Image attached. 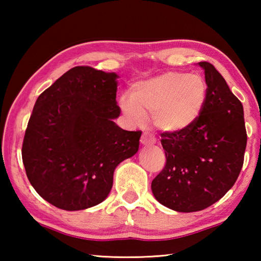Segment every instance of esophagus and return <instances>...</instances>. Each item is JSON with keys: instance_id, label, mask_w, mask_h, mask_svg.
I'll list each match as a JSON object with an SVG mask.
<instances>
[{"instance_id": "34e87169", "label": "esophagus", "mask_w": 261, "mask_h": 261, "mask_svg": "<svg viewBox=\"0 0 261 261\" xmlns=\"http://www.w3.org/2000/svg\"><path fill=\"white\" fill-rule=\"evenodd\" d=\"M140 143L144 145V146H151V145L155 144V138L152 135H149L148 132H144L143 136H141Z\"/></svg>"}]
</instances>
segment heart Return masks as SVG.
Returning <instances> with one entry per match:
<instances>
[{"label":"heart","instance_id":"obj_1","mask_svg":"<svg viewBox=\"0 0 261 261\" xmlns=\"http://www.w3.org/2000/svg\"><path fill=\"white\" fill-rule=\"evenodd\" d=\"M206 101L207 85L201 76L168 71L135 84L130 98L123 95L120 99V107L134 124L151 114L159 130L179 134L196 124Z\"/></svg>","mask_w":261,"mask_h":261}]
</instances>
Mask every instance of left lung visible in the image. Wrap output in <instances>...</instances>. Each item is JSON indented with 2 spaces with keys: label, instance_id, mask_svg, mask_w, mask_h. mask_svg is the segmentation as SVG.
<instances>
[{
  "label": "left lung",
  "instance_id": "obj_1",
  "mask_svg": "<svg viewBox=\"0 0 261 261\" xmlns=\"http://www.w3.org/2000/svg\"><path fill=\"white\" fill-rule=\"evenodd\" d=\"M198 65L205 72V109L191 129L161 134L167 163L151 185L161 205L183 213L207 208L232 188L246 148L242 102L213 65Z\"/></svg>",
  "mask_w": 261,
  "mask_h": 261
}]
</instances>
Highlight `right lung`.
<instances>
[{
  "label": "right lung",
  "instance_id": "add662e5",
  "mask_svg": "<svg viewBox=\"0 0 261 261\" xmlns=\"http://www.w3.org/2000/svg\"><path fill=\"white\" fill-rule=\"evenodd\" d=\"M118 74L70 69L39 95L21 156L30 183L49 204L81 211L102 202L114 171L138 152L141 131L114 122Z\"/></svg>",
  "mask_w": 261,
  "mask_h": 261
}]
</instances>
